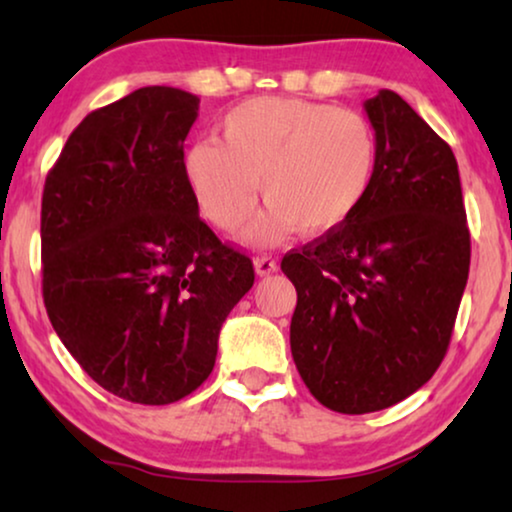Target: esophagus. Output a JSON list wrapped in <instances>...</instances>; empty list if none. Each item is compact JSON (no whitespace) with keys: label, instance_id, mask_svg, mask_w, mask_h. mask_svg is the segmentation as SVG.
<instances>
[{"label":"esophagus","instance_id":"34e87169","mask_svg":"<svg viewBox=\"0 0 512 512\" xmlns=\"http://www.w3.org/2000/svg\"><path fill=\"white\" fill-rule=\"evenodd\" d=\"M255 273L257 275H271L278 271V262H275L273 257L269 255H262V257H255Z\"/></svg>","mask_w":512,"mask_h":512}]
</instances>
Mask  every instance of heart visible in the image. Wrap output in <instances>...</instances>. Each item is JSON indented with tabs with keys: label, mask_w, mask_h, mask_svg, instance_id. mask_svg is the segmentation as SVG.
Listing matches in <instances>:
<instances>
[{
	"label": "heart",
	"mask_w": 512,
	"mask_h": 512,
	"mask_svg": "<svg viewBox=\"0 0 512 512\" xmlns=\"http://www.w3.org/2000/svg\"><path fill=\"white\" fill-rule=\"evenodd\" d=\"M221 139L193 143L184 170L202 214L221 230H237L253 214L262 182L269 209L243 232L250 246H275L298 230H339L376 180V129L353 109L253 97L225 113Z\"/></svg>",
	"instance_id": "b5f03b06"
}]
</instances>
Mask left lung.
I'll list each match as a JSON object with an SVG mask.
<instances>
[{
	"label": "left lung",
	"mask_w": 512,
	"mask_h": 512,
	"mask_svg": "<svg viewBox=\"0 0 512 512\" xmlns=\"http://www.w3.org/2000/svg\"><path fill=\"white\" fill-rule=\"evenodd\" d=\"M378 136L371 193L351 221L282 259L298 303L291 355L314 399L367 415L431 380L469 275L456 157L394 91L364 102Z\"/></svg>",
	"instance_id": "1"
}]
</instances>
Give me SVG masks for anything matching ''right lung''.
I'll use <instances>...</instances> for the list:
<instances>
[{"label": "right lung", "instance_id": "add662e5", "mask_svg": "<svg viewBox=\"0 0 512 512\" xmlns=\"http://www.w3.org/2000/svg\"><path fill=\"white\" fill-rule=\"evenodd\" d=\"M198 107L182 88H139L88 113L45 180L47 316L81 369L132 403L205 383L255 282L253 262L200 221L184 170Z\"/></svg>", "mask_w": 512, "mask_h": 512}]
</instances>
